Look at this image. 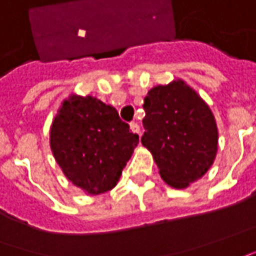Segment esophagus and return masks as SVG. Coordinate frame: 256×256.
I'll use <instances>...</instances> for the list:
<instances>
[{"label": "esophagus", "instance_id": "1", "mask_svg": "<svg viewBox=\"0 0 256 256\" xmlns=\"http://www.w3.org/2000/svg\"><path fill=\"white\" fill-rule=\"evenodd\" d=\"M130 128H132V132L136 133V134H142V132H140V126H138V123L137 122H132L130 123Z\"/></svg>", "mask_w": 256, "mask_h": 256}]
</instances>
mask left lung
Segmentation results:
<instances>
[{
  "label": "left lung",
  "mask_w": 256,
  "mask_h": 256,
  "mask_svg": "<svg viewBox=\"0 0 256 256\" xmlns=\"http://www.w3.org/2000/svg\"><path fill=\"white\" fill-rule=\"evenodd\" d=\"M142 137L160 175L172 188L189 186L212 166L218 133L204 100L184 81L158 85L144 98Z\"/></svg>",
  "instance_id": "1"
}]
</instances>
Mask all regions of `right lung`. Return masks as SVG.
<instances>
[{
    "label": "right lung",
    "instance_id": "right-lung-1",
    "mask_svg": "<svg viewBox=\"0 0 256 256\" xmlns=\"http://www.w3.org/2000/svg\"><path fill=\"white\" fill-rule=\"evenodd\" d=\"M138 144L118 110L92 96L64 100L50 130V147L66 176L91 194L110 190Z\"/></svg>",
    "mask_w": 256,
    "mask_h": 256
}]
</instances>
